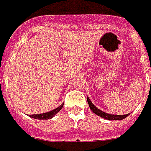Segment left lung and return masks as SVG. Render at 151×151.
Returning a JSON list of instances; mask_svg holds the SVG:
<instances>
[{
    "label": "left lung",
    "instance_id": "1",
    "mask_svg": "<svg viewBox=\"0 0 151 151\" xmlns=\"http://www.w3.org/2000/svg\"><path fill=\"white\" fill-rule=\"evenodd\" d=\"M87 101L88 103V106L90 107L91 111L93 112L94 114L98 115V116H100L101 118L105 119H108V120H121V119H124L126 117H128L130 114H126V115H111V114H108V113H106V112L102 111L101 110H99L98 108H97L93 104V102L90 101V99L88 98V97H87Z\"/></svg>",
    "mask_w": 151,
    "mask_h": 151
}]
</instances>
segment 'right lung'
I'll use <instances>...</instances> for the list:
<instances>
[{
	"mask_svg": "<svg viewBox=\"0 0 151 151\" xmlns=\"http://www.w3.org/2000/svg\"><path fill=\"white\" fill-rule=\"evenodd\" d=\"M63 104L64 103H63L58 107H57L56 109H54L53 111H50L49 112H46V113L39 114V115H29V116L33 119H50L53 118L58 112L60 111L61 109L63 106Z\"/></svg>",
	"mask_w": 151,
	"mask_h": 151,
	"instance_id": "1",
	"label": "right lung"
}]
</instances>
